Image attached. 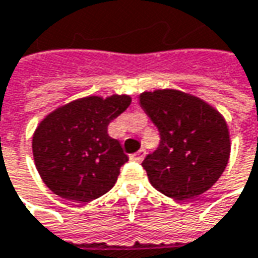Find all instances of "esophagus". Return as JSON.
<instances>
[{
  "instance_id": "obj_1",
  "label": "esophagus",
  "mask_w": 258,
  "mask_h": 258,
  "mask_svg": "<svg viewBox=\"0 0 258 258\" xmlns=\"http://www.w3.org/2000/svg\"><path fill=\"white\" fill-rule=\"evenodd\" d=\"M144 157H146V150H140L138 153L136 154H133V156L130 157L133 161H137V163H141L143 160H144Z\"/></svg>"
}]
</instances>
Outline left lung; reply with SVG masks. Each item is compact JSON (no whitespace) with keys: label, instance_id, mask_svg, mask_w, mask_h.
<instances>
[{"label":"left lung","instance_id":"1","mask_svg":"<svg viewBox=\"0 0 258 258\" xmlns=\"http://www.w3.org/2000/svg\"><path fill=\"white\" fill-rule=\"evenodd\" d=\"M138 98L161 136L160 147L143 161L151 185L180 201L211 188L230 158L226 118L209 102L180 90L144 91Z\"/></svg>","mask_w":258,"mask_h":258}]
</instances>
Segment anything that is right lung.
Segmentation results:
<instances>
[{"label":"right lung","instance_id":"obj_1","mask_svg":"<svg viewBox=\"0 0 258 258\" xmlns=\"http://www.w3.org/2000/svg\"><path fill=\"white\" fill-rule=\"evenodd\" d=\"M130 104L127 94L88 95L42 118L32 136V156L42 181L54 194L88 203L111 190L128 157L107 130Z\"/></svg>","mask_w":258,"mask_h":258}]
</instances>
